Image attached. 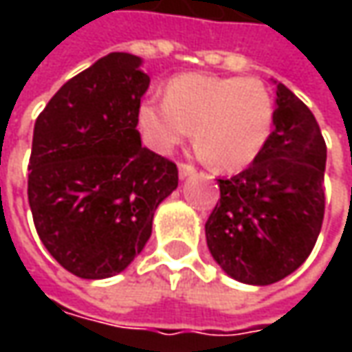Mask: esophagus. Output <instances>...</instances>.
Wrapping results in <instances>:
<instances>
[{"mask_svg": "<svg viewBox=\"0 0 352 352\" xmlns=\"http://www.w3.org/2000/svg\"><path fill=\"white\" fill-rule=\"evenodd\" d=\"M178 174H180V178H188V176H192V174H196V168L192 166V164H186V162H182V164H178Z\"/></svg>", "mask_w": 352, "mask_h": 352, "instance_id": "34e87169", "label": "esophagus"}]
</instances>
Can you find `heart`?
Returning a JSON list of instances; mask_svg holds the SVG:
<instances>
[{"mask_svg": "<svg viewBox=\"0 0 352 352\" xmlns=\"http://www.w3.org/2000/svg\"><path fill=\"white\" fill-rule=\"evenodd\" d=\"M274 119L276 103L266 84L239 76H176L164 100L146 98L137 109V127L148 148L168 155L194 129L197 153L225 172L258 158Z\"/></svg>", "mask_w": 352, "mask_h": 352, "instance_id": "b5f03b06", "label": "heart"}]
</instances>
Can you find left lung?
Instances as JSON below:
<instances>
[{"label":"left lung","instance_id":"8db88e82","mask_svg":"<svg viewBox=\"0 0 352 352\" xmlns=\"http://www.w3.org/2000/svg\"><path fill=\"white\" fill-rule=\"evenodd\" d=\"M327 146L309 107L276 84L274 131L249 168L219 182L206 223L211 256L243 284L268 286L309 256L325 213Z\"/></svg>","mask_w":352,"mask_h":352}]
</instances>
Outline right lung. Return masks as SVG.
<instances>
[{
	"instance_id": "add662e5",
	"label": "right lung",
	"mask_w": 352,
	"mask_h": 352,
	"mask_svg": "<svg viewBox=\"0 0 352 352\" xmlns=\"http://www.w3.org/2000/svg\"><path fill=\"white\" fill-rule=\"evenodd\" d=\"M111 52L62 86L36 117L29 206L45 249L74 276L123 272L144 249L176 164L141 144L137 109L151 78Z\"/></svg>"
}]
</instances>
